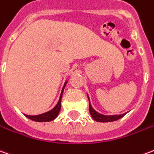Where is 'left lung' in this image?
<instances>
[{
  "label": "left lung",
  "mask_w": 154,
  "mask_h": 154,
  "mask_svg": "<svg viewBox=\"0 0 154 154\" xmlns=\"http://www.w3.org/2000/svg\"><path fill=\"white\" fill-rule=\"evenodd\" d=\"M89 100V97H88ZM89 112H90V114L92 116V118L97 121V122H113V121H117L118 119L122 118L126 113L120 115H103L101 114L99 112H96L93 108H92V105L90 103V100H89Z\"/></svg>",
  "instance_id": "8db88e82"
}]
</instances>
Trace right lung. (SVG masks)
<instances>
[{
    "label": "right lung",
    "mask_w": 154,
    "mask_h": 154,
    "mask_svg": "<svg viewBox=\"0 0 154 154\" xmlns=\"http://www.w3.org/2000/svg\"><path fill=\"white\" fill-rule=\"evenodd\" d=\"M66 82H65V84L62 88V92H61V95H60V98H59V101L57 104L55 106L54 108H52L51 111L49 112H44L42 114L39 115H35V116H30V115L25 114V116L26 117L29 119H31L32 121H35V122H50V121H52L54 120L55 118L57 117L59 112L61 110V102H62V93H63V91H64V88L66 86Z\"/></svg>",
    "instance_id": "add662e5"
}]
</instances>
